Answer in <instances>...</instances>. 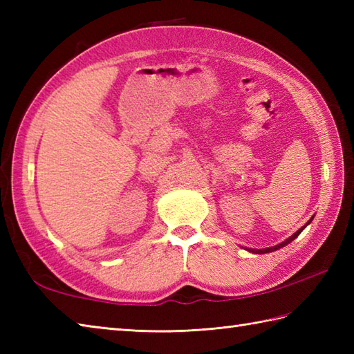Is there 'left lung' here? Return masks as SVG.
I'll list each match as a JSON object with an SVG mask.
<instances>
[{"mask_svg": "<svg viewBox=\"0 0 354 354\" xmlns=\"http://www.w3.org/2000/svg\"><path fill=\"white\" fill-rule=\"evenodd\" d=\"M312 222V219L309 221V222H307L306 225H304V227L303 228H299L297 232H295V234H292L289 239H286L284 240V242H281L280 245H275V246H272V248H265V250H248V248H246V251H250V252H254V254H266V252H272V251H277V250H280V248H283V246H286V245H288V243H290L292 242V240H295L299 234H301V231L307 227V225H309Z\"/></svg>", "mask_w": 354, "mask_h": 354, "instance_id": "obj_1", "label": "left lung"}]
</instances>
